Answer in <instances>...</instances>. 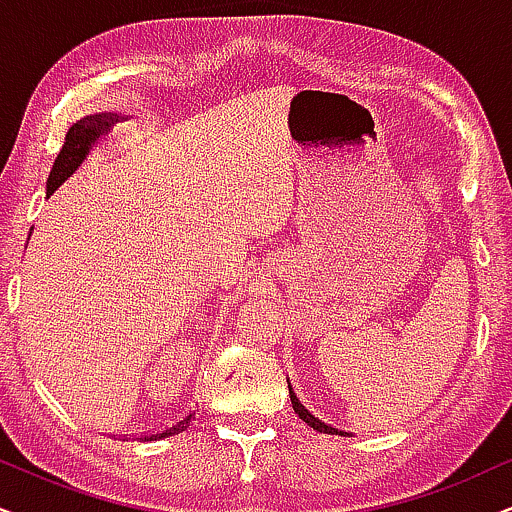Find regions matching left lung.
Wrapping results in <instances>:
<instances>
[{"instance_id":"1","label":"left lung","mask_w":512,"mask_h":512,"mask_svg":"<svg viewBox=\"0 0 512 512\" xmlns=\"http://www.w3.org/2000/svg\"><path fill=\"white\" fill-rule=\"evenodd\" d=\"M288 392H290V401H293V409H295V413L304 420V423L309 425V428H314L316 432H326V435H342V432H338L335 428H331V425L321 423L319 418H314L312 413H309L307 409H304V406L300 404V399H297V394L293 392V385H290V383H288Z\"/></svg>"}]
</instances>
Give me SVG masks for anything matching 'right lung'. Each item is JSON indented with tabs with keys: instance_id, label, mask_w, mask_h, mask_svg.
Instances as JSON below:
<instances>
[{
	"instance_id": "1",
	"label": "right lung",
	"mask_w": 512,
	"mask_h": 512,
	"mask_svg": "<svg viewBox=\"0 0 512 512\" xmlns=\"http://www.w3.org/2000/svg\"><path fill=\"white\" fill-rule=\"evenodd\" d=\"M122 120H127L125 115L96 113V115H87V118L73 122V127H70L68 134H66V141H63L61 153L56 155L54 167H51V172H49L47 198L54 191H58V186H61L63 181H68V177H73L77 167H80L84 160L89 158L92 148L99 144V141L106 137L108 132H111L113 125H118V122H122ZM30 234H32V231H30ZM193 416H196V411H191L189 416L179 418L177 423L170 425L167 430H160V432H155V435H146L141 439H144V442H153V439L179 435V432H184L186 428H189Z\"/></svg>"
}]
</instances>
